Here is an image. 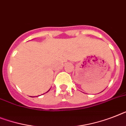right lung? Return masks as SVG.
Listing matches in <instances>:
<instances>
[{"mask_svg":"<svg viewBox=\"0 0 126 126\" xmlns=\"http://www.w3.org/2000/svg\"><path fill=\"white\" fill-rule=\"evenodd\" d=\"M49 90H48V91H49ZM48 91H47V92H48Z\"/></svg>","mask_w":126,"mask_h":126,"instance_id":"right-lung-1","label":"right lung"}]
</instances>
